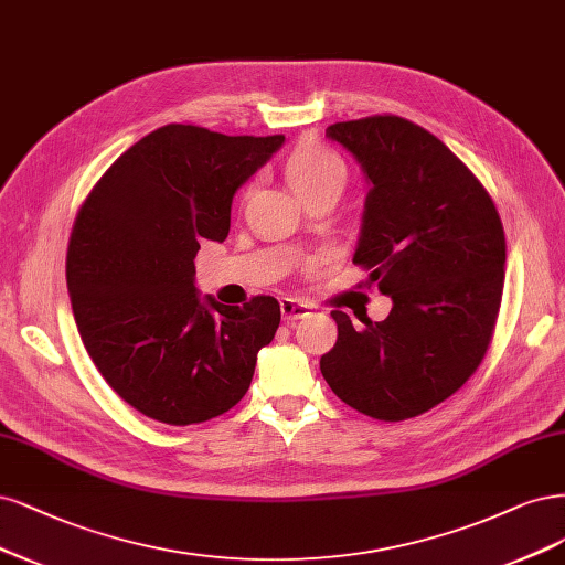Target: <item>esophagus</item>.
<instances>
[{"label": "esophagus", "instance_id": "obj_1", "mask_svg": "<svg viewBox=\"0 0 565 565\" xmlns=\"http://www.w3.org/2000/svg\"><path fill=\"white\" fill-rule=\"evenodd\" d=\"M310 310H313V306H308L301 299H291V297L280 299V313H282V320H287V322L306 318Z\"/></svg>", "mask_w": 565, "mask_h": 565}]
</instances>
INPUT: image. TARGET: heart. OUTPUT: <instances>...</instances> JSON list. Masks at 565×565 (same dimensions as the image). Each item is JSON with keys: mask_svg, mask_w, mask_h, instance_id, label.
<instances>
[{"mask_svg": "<svg viewBox=\"0 0 565 565\" xmlns=\"http://www.w3.org/2000/svg\"><path fill=\"white\" fill-rule=\"evenodd\" d=\"M343 161L337 157V151L324 147L316 140H303L287 153L285 159V178L299 196L320 189L329 182L343 184Z\"/></svg>", "mask_w": 565, "mask_h": 565, "instance_id": "obj_1", "label": "heart"}]
</instances>
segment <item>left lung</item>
<instances>
[{
	"instance_id": "left-lung-1",
	"label": "left lung",
	"mask_w": 565,
	"mask_h": 565,
	"mask_svg": "<svg viewBox=\"0 0 565 565\" xmlns=\"http://www.w3.org/2000/svg\"><path fill=\"white\" fill-rule=\"evenodd\" d=\"M327 138L366 178L353 262L393 310L364 327L332 310L339 339L320 372L364 416L414 418L462 387L489 350L504 282L502 222L472 170L402 116L334 124Z\"/></svg>"
}]
</instances>
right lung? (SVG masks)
Here are the masks:
<instances>
[{
	"label": "right lung",
	"instance_id": "1",
	"mask_svg": "<svg viewBox=\"0 0 565 565\" xmlns=\"http://www.w3.org/2000/svg\"><path fill=\"white\" fill-rule=\"evenodd\" d=\"M282 142L170 124L124 151L79 207L65 266L76 327L111 391L153 420L228 412L276 337L274 297L201 299L193 259L203 238L228 236L233 196Z\"/></svg>",
	"mask_w": 565,
	"mask_h": 565
}]
</instances>
